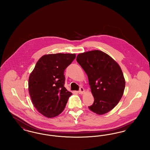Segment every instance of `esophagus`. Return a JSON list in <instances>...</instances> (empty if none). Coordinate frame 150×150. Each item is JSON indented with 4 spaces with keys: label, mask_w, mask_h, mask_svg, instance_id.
<instances>
[{
    "label": "esophagus",
    "mask_w": 150,
    "mask_h": 150,
    "mask_svg": "<svg viewBox=\"0 0 150 150\" xmlns=\"http://www.w3.org/2000/svg\"><path fill=\"white\" fill-rule=\"evenodd\" d=\"M84 92V89L83 87H80L78 91L79 94H83Z\"/></svg>",
    "instance_id": "obj_1"
}]
</instances>
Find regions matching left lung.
Segmentation results:
<instances>
[{
  "label": "left lung",
  "mask_w": 150,
  "mask_h": 150,
  "mask_svg": "<svg viewBox=\"0 0 150 150\" xmlns=\"http://www.w3.org/2000/svg\"><path fill=\"white\" fill-rule=\"evenodd\" d=\"M76 61L88 76L94 97L89 108L98 115L109 112L117 105L124 91L125 81L120 67L100 50L80 53Z\"/></svg>",
  "instance_id": "left-lung-1"
}]
</instances>
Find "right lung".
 <instances>
[{
	"instance_id": "obj_1",
	"label": "right lung",
	"mask_w": 150,
	"mask_h": 150,
	"mask_svg": "<svg viewBox=\"0 0 150 150\" xmlns=\"http://www.w3.org/2000/svg\"><path fill=\"white\" fill-rule=\"evenodd\" d=\"M76 57L75 54L44 55L36 64L29 79V92L36 110L51 118L60 114L72 93L64 86L65 69Z\"/></svg>"
}]
</instances>
